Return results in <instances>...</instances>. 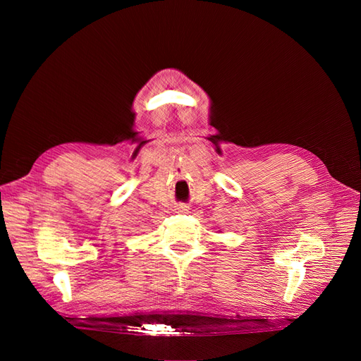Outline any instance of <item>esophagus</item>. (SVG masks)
Instances as JSON below:
<instances>
[{"label":"esophagus","mask_w":361,"mask_h":361,"mask_svg":"<svg viewBox=\"0 0 361 361\" xmlns=\"http://www.w3.org/2000/svg\"><path fill=\"white\" fill-rule=\"evenodd\" d=\"M187 207H188V206H185V204H179V206H178V211H179V212H185V211H188Z\"/></svg>","instance_id":"34e87169"}]
</instances>
